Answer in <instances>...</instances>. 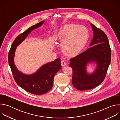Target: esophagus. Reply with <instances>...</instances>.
<instances>
[{"label":"esophagus","instance_id":"34e87169","mask_svg":"<svg viewBox=\"0 0 120 120\" xmlns=\"http://www.w3.org/2000/svg\"><path fill=\"white\" fill-rule=\"evenodd\" d=\"M61 65H62V66H64L66 64L64 60H62L61 62Z\"/></svg>","mask_w":120,"mask_h":120}]
</instances>
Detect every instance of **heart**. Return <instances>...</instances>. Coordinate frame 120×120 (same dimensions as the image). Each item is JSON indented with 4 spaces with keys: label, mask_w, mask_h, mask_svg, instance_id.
Segmentation results:
<instances>
[{
    "label": "heart",
    "mask_w": 120,
    "mask_h": 120,
    "mask_svg": "<svg viewBox=\"0 0 120 120\" xmlns=\"http://www.w3.org/2000/svg\"><path fill=\"white\" fill-rule=\"evenodd\" d=\"M86 35V30L82 26L75 25L66 26L60 35L63 52L68 55L76 54L81 47Z\"/></svg>",
    "instance_id": "heart-1"
}]
</instances>
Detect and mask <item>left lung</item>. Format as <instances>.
<instances>
[{
    "label": "left lung",
    "mask_w": 120,
    "mask_h": 120,
    "mask_svg": "<svg viewBox=\"0 0 120 120\" xmlns=\"http://www.w3.org/2000/svg\"><path fill=\"white\" fill-rule=\"evenodd\" d=\"M91 25L94 37L90 47L70 59L69 64L73 69V86L81 91L95 88L103 82L111 61V49L106 35L94 25ZM90 61L98 64L96 70L92 75H88L85 69Z\"/></svg>",
    "instance_id": "1"
}]
</instances>
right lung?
<instances>
[{"mask_svg":"<svg viewBox=\"0 0 120 120\" xmlns=\"http://www.w3.org/2000/svg\"><path fill=\"white\" fill-rule=\"evenodd\" d=\"M44 21L32 26L17 37L11 45L8 52V61L14 79L19 86L32 94L41 95L46 93L53 86L55 75L61 68L60 58L43 65L34 74L25 75L19 72L14 63V57L16 46L19 45L34 29L40 26Z\"/></svg>","mask_w":120,"mask_h":120,"instance_id":"right-lung-1","label":"right lung"}]
</instances>
